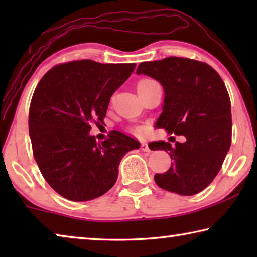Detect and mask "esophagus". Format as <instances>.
Here are the masks:
<instances>
[{
    "instance_id": "esophagus-1",
    "label": "esophagus",
    "mask_w": 257,
    "mask_h": 257,
    "mask_svg": "<svg viewBox=\"0 0 257 257\" xmlns=\"http://www.w3.org/2000/svg\"><path fill=\"white\" fill-rule=\"evenodd\" d=\"M141 150H142L143 152H147V153H149V152H151L149 145H147V143H145V142H143V143H142Z\"/></svg>"
}]
</instances>
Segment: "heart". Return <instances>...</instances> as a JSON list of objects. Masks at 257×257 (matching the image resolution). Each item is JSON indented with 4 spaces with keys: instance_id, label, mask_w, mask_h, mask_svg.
Returning a JSON list of instances; mask_svg holds the SVG:
<instances>
[{
    "instance_id": "heart-1",
    "label": "heart",
    "mask_w": 257,
    "mask_h": 257,
    "mask_svg": "<svg viewBox=\"0 0 257 257\" xmlns=\"http://www.w3.org/2000/svg\"><path fill=\"white\" fill-rule=\"evenodd\" d=\"M153 82H155V81L150 80V79H144V80H142L141 82H139V84H138V88H141V87L149 86V85H151V84H153ZM134 132L137 133V134H141V133L143 132V129H142V128H135Z\"/></svg>"
}]
</instances>
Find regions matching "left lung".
<instances>
[{
  "instance_id": "obj_1",
  "label": "left lung",
  "mask_w": 257,
  "mask_h": 257,
  "mask_svg": "<svg viewBox=\"0 0 257 257\" xmlns=\"http://www.w3.org/2000/svg\"><path fill=\"white\" fill-rule=\"evenodd\" d=\"M136 72L163 87L155 127L186 137L175 146L151 143V150L168 152L173 161L167 172L154 176L156 185L182 196L199 193L219 173L231 144V104L223 80L208 64L176 56L142 62Z\"/></svg>"
}]
</instances>
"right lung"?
I'll return each mask as SVG.
<instances>
[{
	"instance_id": "add662e5",
	"label": "right lung",
	"mask_w": 257,
	"mask_h": 257,
	"mask_svg": "<svg viewBox=\"0 0 257 257\" xmlns=\"http://www.w3.org/2000/svg\"><path fill=\"white\" fill-rule=\"evenodd\" d=\"M135 63L72 61L52 68L35 89L29 136L43 177L61 196L86 202L110 190L120 161L139 142L118 130L97 143L92 123H103L110 98L135 70Z\"/></svg>"
}]
</instances>
